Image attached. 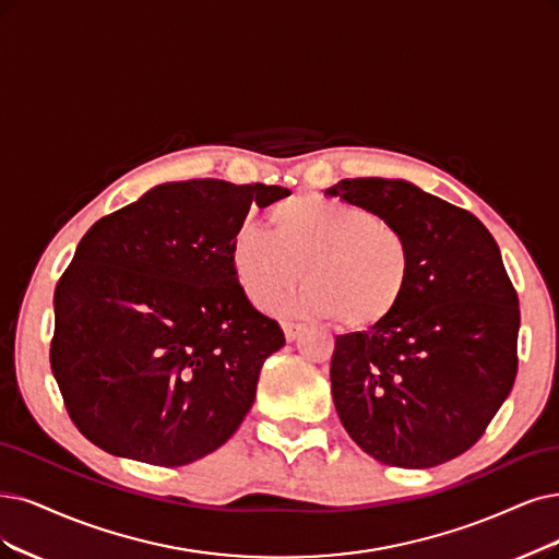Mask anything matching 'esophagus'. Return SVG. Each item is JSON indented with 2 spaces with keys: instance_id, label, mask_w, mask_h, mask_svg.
Instances as JSON below:
<instances>
[{
  "instance_id": "1",
  "label": "esophagus",
  "mask_w": 559,
  "mask_h": 559,
  "mask_svg": "<svg viewBox=\"0 0 559 559\" xmlns=\"http://www.w3.org/2000/svg\"><path fill=\"white\" fill-rule=\"evenodd\" d=\"M301 329H304V324H299V322H290V320L283 322V332H285L287 341H295L301 334Z\"/></svg>"
}]
</instances>
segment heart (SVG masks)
I'll return each instance as SVG.
<instances>
[{"mask_svg": "<svg viewBox=\"0 0 559 559\" xmlns=\"http://www.w3.org/2000/svg\"><path fill=\"white\" fill-rule=\"evenodd\" d=\"M272 233L241 223L230 241V264L243 297L272 306L304 278L290 301L297 313L334 318L345 332L384 324L405 301L415 255L399 225L357 204L297 193L266 212Z\"/></svg>", "mask_w": 559, "mask_h": 559, "instance_id": "obj_1", "label": "heart"}]
</instances>
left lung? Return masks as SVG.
Returning a JSON list of instances; mask_svg holds the SVG:
<instances>
[{
    "mask_svg": "<svg viewBox=\"0 0 559 559\" xmlns=\"http://www.w3.org/2000/svg\"><path fill=\"white\" fill-rule=\"evenodd\" d=\"M326 195L399 225L415 255L384 324L336 336L332 396L368 456L436 467L477 442L519 370V295L486 225L403 179H343Z\"/></svg>",
    "mask_w": 559,
    "mask_h": 559,
    "instance_id": "left-lung-1",
    "label": "left lung"
}]
</instances>
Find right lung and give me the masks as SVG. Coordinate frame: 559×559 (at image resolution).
<instances>
[{"label":"right lung","mask_w":559,"mask_h":559,"mask_svg":"<svg viewBox=\"0 0 559 559\" xmlns=\"http://www.w3.org/2000/svg\"><path fill=\"white\" fill-rule=\"evenodd\" d=\"M283 186L160 183L96 221L55 287L50 366L78 430L115 456L193 463L233 438L285 345L243 297L230 241Z\"/></svg>","instance_id":"1"}]
</instances>
